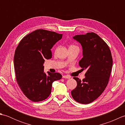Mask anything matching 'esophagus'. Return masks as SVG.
I'll return each instance as SVG.
<instances>
[{"label": "esophagus", "instance_id": "34e87169", "mask_svg": "<svg viewBox=\"0 0 125 125\" xmlns=\"http://www.w3.org/2000/svg\"><path fill=\"white\" fill-rule=\"evenodd\" d=\"M62 77H63V78H67V79H69V78H70V76H68V75H64V76H63Z\"/></svg>", "mask_w": 125, "mask_h": 125}]
</instances>
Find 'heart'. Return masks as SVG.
I'll use <instances>...</instances> for the list:
<instances>
[{"mask_svg": "<svg viewBox=\"0 0 125 125\" xmlns=\"http://www.w3.org/2000/svg\"><path fill=\"white\" fill-rule=\"evenodd\" d=\"M73 46H73V45H72V46H71L70 47H73Z\"/></svg>", "mask_w": 125, "mask_h": 125, "instance_id": "heart-1", "label": "heart"}]
</instances>
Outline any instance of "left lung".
I'll return each instance as SVG.
<instances>
[{"label": "left lung", "instance_id": "1", "mask_svg": "<svg viewBox=\"0 0 125 125\" xmlns=\"http://www.w3.org/2000/svg\"><path fill=\"white\" fill-rule=\"evenodd\" d=\"M73 38L83 48V57L79 65L86 72L82 81L73 77L77 85L71 91V95L77 102L87 104L99 97L107 85L113 64L112 54L107 43L94 33L77 35Z\"/></svg>", "mask_w": 125, "mask_h": 125}]
</instances>
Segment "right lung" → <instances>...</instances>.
I'll use <instances>...</instances> for the list:
<instances>
[{
	"instance_id": "obj_1",
	"label": "right lung",
	"mask_w": 125,
	"mask_h": 125,
	"mask_svg": "<svg viewBox=\"0 0 125 125\" xmlns=\"http://www.w3.org/2000/svg\"><path fill=\"white\" fill-rule=\"evenodd\" d=\"M62 34L39 29L23 38L15 49L16 79L25 96L32 102L44 100L51 94L52 84L62 78L60 73H44V60L52 57L51 49Z\"/></svg>"
}]
</instances>
